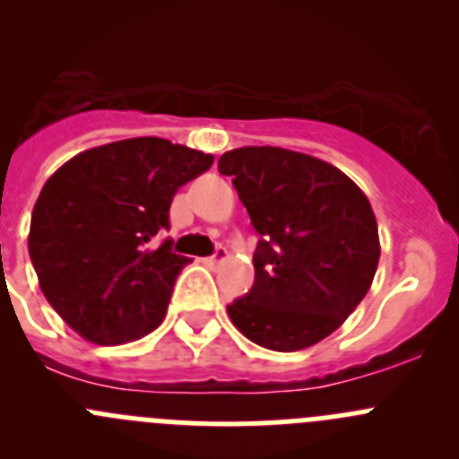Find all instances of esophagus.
Masks as SVG:
<instances>
[{
  "label": "esophagus",
  "instance_id": "obj_1",
  "mask_svg": "<svg viewBox=\"0 0 459 459\" xmlns=\"http://www.w3.org/2000/svg\"><path fill=\"white\" fill-rule=\"evenodd\" d=\"M226 258H229V251H226L224 247H220V249H217L215 254L210 255V258H205V264H210V267H215V264L224 263Z\"/></svg>",
  "mask_w": 459,
  "mask_h": 459
}]
</instances>
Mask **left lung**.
I'll return each instance as SVG.
<instances>
[{
    "label": "left lung",
    "mask_w": 459,
    "mask_h": 459,
    "mask_svg": "<svg viewBox=\"0 0 459 459\" xmlns=\"http://www.w3.org/2000/svg\"><path fill=\"white\" fill-rule=\"evenodd\" d=\"M260 233L255 281L226 310L264 349L301 351L344 324L380 258L369 199L344 171L307 153L242 147L220 158Z\"/></svg>",
    "instance_id": "1"
}]
</instances>
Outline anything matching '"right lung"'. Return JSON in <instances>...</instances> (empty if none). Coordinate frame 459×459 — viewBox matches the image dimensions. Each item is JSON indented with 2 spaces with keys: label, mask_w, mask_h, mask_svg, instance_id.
<instances>
[{
  "label": "right lung",
  "mask_w": 459,
  "mask_h": 459,
  "mask_svg": "<svg viewBox=\"0 0 459 459\" xmlns=\"http://www.w3.org/2000/svg\"><path fill=\"white\" fill-rule=\"evenodd\" d=\"M215 158L162 138L88 149L47 178L31 215L29 255L67 326L92 344L140 340L165 319L174 281L190 263L171 239L169 205Z\"/></svg>",
  "instance_id": "1"
}]
</instances>
